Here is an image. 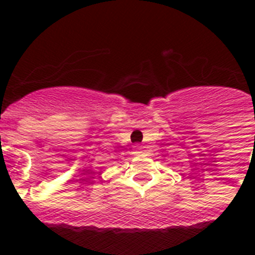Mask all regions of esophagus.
Masks as SVG:
<instances>
[{
    "label": "esophagus",
    "instance_id": "esophagus-1",
    "mask_svg": "<svg viewBox=\"0 0 255 255\" xmlns=\"http://www.w3.org/2000/svg\"><path fill=\"white\" fill-rule=\"evenodd\" d=\"M134 148H135V150H138V152L141 149V147H139V145H135Z\"/></svg>",
    "mask_w": 255,
    "mask_h": 255
}]
</instances>
